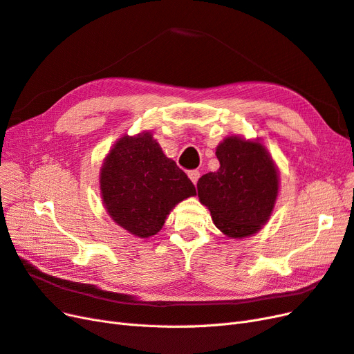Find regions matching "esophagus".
Returning <instances> with one entry per match:
<instances>
[{
    "mask_svg": "<svg viewBox=\"0 0 354 354\" xmlns=\"http://www.w3.org/2000/svg\"><path fill=\"white\" fill-rule=\"evenodd\" d=\"M188 176H189V179L194 182V184H197V180H198V178H200V172H198V170H189Z\"/></svg>",
    "mask_w": 354,
    "mask_h": 354,
    "instance_id": "esophagus-1",
    "label": "esophagus"
}]
</instances>
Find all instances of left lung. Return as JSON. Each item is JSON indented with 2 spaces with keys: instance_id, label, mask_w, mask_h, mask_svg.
I'll use <instances>...</instances> for the list:
<instances>
[{
  "instance_id": "left-lung-1",
  "label": "left lung",
  "mask_w": 354,
  "mask_h": 354,
  "mask_svg": "<svg viewBox=\"0 0 354 354\" xmlns=\"http://www.w3.org/2000/svg\"><path fill=\"white\" fill-rule=\"evenodd\" d=\"M216 156L221 166L198 179V198L223 234L253 235L269 219L278 196L275 165L260 142L238 136L223 140Z\"/></svg>"
}]
</instances>
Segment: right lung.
Listing matches in <instances>:
<instances>
[{
	"mask_svg": "<svg viewBox=\"0 0 354 354\" xmlns=\"http://www.w3.org/2000/svg\"><path fill=\"white\" fill-rule=\"evenodd\" d=\"M100 188L113 221L141 238L156 235L179 201L196 196L184 170L148 132L115 144L101 167Z\"/></svg>",
	"mask_w": 354,
	"mask_h": 354,
	"instance_id": "obj_1",
	"label": "right lung"
}]
</instances>
